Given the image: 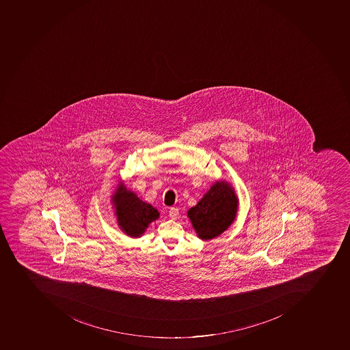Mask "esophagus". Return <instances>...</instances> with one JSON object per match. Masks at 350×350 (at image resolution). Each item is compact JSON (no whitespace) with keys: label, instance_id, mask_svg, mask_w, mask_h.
<instances>
[{"label":"esophagus","instance_id":"obj_1","mask_svg":"<svg viewBox=\"0 0 350 350\" xmlns=\"http://www.w3.org/2000/svg\"><path fill=\"white\" fill-rule=\"evenodd\" d=\"M178 213L179 211L177 207H171V208H170V217L175 219V218H177V216H178Z\"/></svg>","mask_w":350,"mask_h":350}]
</instances>
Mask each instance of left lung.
Returning a JSON list of instances; mask_svg holds the SVG:
<instances>
[{
	"label": "left lung",
	"instance_id": "1",
	"mask_svg": "<svg viewBox=\"0 0 350 350\" xmlns=\"http://www.w3.org/2000/svg\"><path fill=\"white\" fill-rule=\"evenodd\" d=\"M237 206L234 189L227 183L217 182L187 214L198 237L212 239L234 221Z\"/></svg>",
	"mask_w": 350,
	"mask_h": 350
}]
</instances>
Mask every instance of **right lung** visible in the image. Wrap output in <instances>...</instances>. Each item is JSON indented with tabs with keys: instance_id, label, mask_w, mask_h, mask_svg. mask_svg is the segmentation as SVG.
I'll return each mask as SVG.
<instances>
[{
	"instance_id": "add662e5",
	"label": "right lung",
	"mask_w": 350,
	"mask_h": 350,
	"mask_svg": "<svg viewBox=\"0 0 350 350\" xmlns=\"http://www.w3.org/2000/svg\"><path fill=\"white\" fill-rule=\"evenodd\" d=\"M113 200L116 206L118 224L131 237L142 235L148 224L159 218L157 209L142 202L134 193L126 191L123 185L118 186Z\"/></svg>"
}]
</instances>
